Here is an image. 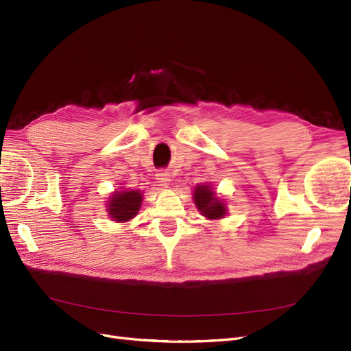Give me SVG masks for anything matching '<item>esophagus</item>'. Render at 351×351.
Wrapping results in <instances>:
<instances>
[{
	"mask_svg": "<svg viewBox=\"0 0 351 351\" xmlns=\"http://www.w3.org/2000/svg\"><path fill=\"white\" fill-rule=\"evenodd\" d=\"M156 180H158L160 186H162V187H168V184H170V181H171V178H170V173H167V171H160L158 174H156Z\"/></svg>",
	"mask_w": 351,
	"mask_h": 351,
	"instance_id": "1",
	"label": "esophagus"
}]
</instances>
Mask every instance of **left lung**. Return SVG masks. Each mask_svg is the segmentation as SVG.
<instances>
[{
	"label": "left lung",
	"mask_w": 351,
	"mask_h": 351,
	"mask_svg": "<svg viewBox=\"0 0 351 351\" xmlns=\"http://www.w3.org/2000/svg\"><path fill=\"white\" fill-rule=\"evenodd\" d=\"M193 200L197 210L208 219H222L226 215V206L223 200L216 197V193L208 184H199L195 187V195Z\"/></svg>",
	"instance_id": "8db88e82"
}]
</instances>
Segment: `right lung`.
Instances as JSON below:
<instances>
[{"label": "right lung", "instance_id": "add662e5", "mask_svg": "<svg viewBox=\"0 0 351 351\" xmlns=\"http://www.w3.org/2000/svg\"><path fill=\"white\" fill-rule=\"evenodd\" d=\"M142 191L141 190H130L116 191L110 196V200L107 203L108 216L116 222H128L132 217H135L139 212L142 204Z\"/></svg>", "mask_w": 351, "mask_h": 351}]
</instances>
